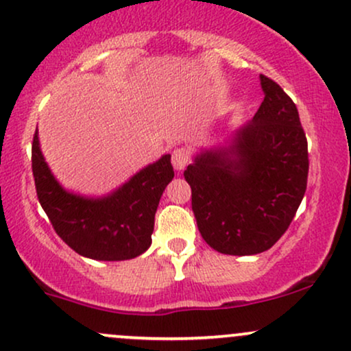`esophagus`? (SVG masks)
Segmentation results:
<instances>
[{
    "label": "esophagus",
    "mask_w": 351,
    "mask_h": 351,
    "mask_svg": "<svg viewBox=\"0 0 351 351\" xmlns=\"http://www.w3.org/2000/svg\"><path fill=\"white\" fill-rule=\"evenodd\" d=\"M171 163L175 167L176 171H181L186 168V165L189 163V154L186 149H176L173 152V157H171Z\"/></svg>",
    "instance_id": "34e87169"
}]
</instances>
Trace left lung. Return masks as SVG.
Masks as SVG:
<instances>
[{
	"label": "left lung",
	"mask_w": 351,
	"mask_h": 351,
	"mask_svg": "<svg viewBox=\"0 0 351 351\" xmlns=\"http://www.w3.org/2000/svg\"><path fill=\"white\" fill-rule=\"evenodd\" d=\"M265 99L227 145L202 149L184 170L202 239L226 255H256L288 230L307 186L306 134L293 99L260 75Z\"/></svg>",
	"instance_id": "1"
}]
</instances>
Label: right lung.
I'll list each match as a JSON object with an SVG mask.
<instances>
[{
	"instance_id": "obj_1",
	"label": "right lung",
	"mask_w": 351,
	"mask_h": 351,
	"mask_svg": "<svg viewBox=\"0 0 351 351\" xmlns=\"http://www.w3.org/2000/svg\"><path fill=\"white\" fill-rule=\"evenodd\" d=\"M37 134L36 129L32 175L42 209L58 237L91 260L122 261L142 255L152 243L160 197L175 176L171 155L147 165L106 196L90 197L66 191L55 180Z\"/></svg>"
}]
</instances>
